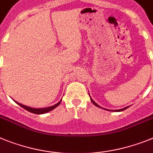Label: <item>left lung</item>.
Returning <instances> with one entry per match:
<instances>
[{"mask_svg":"<svg viewBox=\"0 0 153 153\" xmlns=\"http://www.w3.org/2000/svg\"><path fill=\"white\" fill-rule=\"evenodd\" d=\"M90 99H91V102H92L93 104L95 105V106H97V107H99V108H102V107H101V106H99V105L97 104V103H95V102H94V101H93V99H91V96H90ZM128 107H129V106H127V107H125L124 108H122V109H117V110H108V109H106V108H103V109H105V110H107V111H123V110L126 109V108H128Z\"/></svg>","mask_w":153,"mask_h":153,"instance_id":"8db88e82","label":"left lung"}]
</instances>
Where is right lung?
Returning a JSON list of instances; mask_svg holds the SVG:
<instances>
[{
  "mask_svg": "<svg viewBox=\"0 0 153 153\" xmlns=\"http://www.w3.org/2000/svg\"><path fill=\"white\" fill-rule=\"evenodd\" d=\"M15 102V101H14ZM61 102H62V100L59 101V102L57 103V104L54 105L52 106H50V107H48V108H30V107H28V106H26V105H24L21 104V103H18V102H15L18 105H19L21 107H22V108H24L25 109H26L27 111H30V112H32V113H34V114H38V115H41V114H45V113H47V112H48V111H51V110H53L54 108H55L57 107V106H58L59 105H60Z\"/></svg>",
  "mask_w": 153,
  "mask_h": 153,
  "instance_id": "add662e5",
  "label": "right lung"
}]
</instances>
